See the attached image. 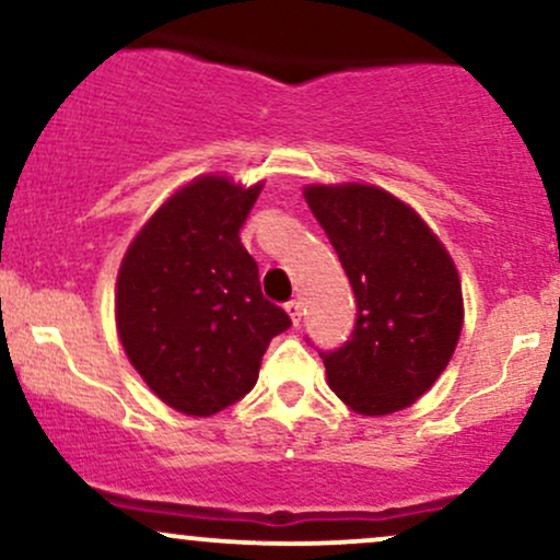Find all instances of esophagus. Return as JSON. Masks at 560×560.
Returning <instances> with one entry per match:
<instances>
[{
    "label": "esophagus",
    "mask_w": 560,
    "mask_h": 560,
    "mask_svg": "<svg viewBox=\"0 0 560 560\" xmlns=\"http://www.w3.org/2000/svg\"><path fill=\"white\" fill-rule=\"evenodd\" d=\"M284 307H287L289 318H292L294 324H300V320H302V302L300 300H289Z\"/></svg>",
    "instance_id": "34e87169"
}]
</instances>
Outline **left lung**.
I'll return each mask as SVG.
<instances>
[{
  "mask_svg": "<svg viewBox=\"0 0 560 560\" xmlns=\"http://www.w3.org/2000/svg\"><path fill=\"white\" fill-rule=\"evenodd\" d=\"M305 199L358 305L347 342L320 350L331 389L363 416L400 410L432 387L458 345V271L427 223L384 189L307 186Z\"/></svg>",
  "mask_w": 560,
  "mask_h": 560,
  "instance_id": "left-lung-1",
  "label": "left lung"
}]
</instances>
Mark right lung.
<instances>
[{
    "mask_svg": "<svg viewBox=\"0 0 560 560\" xmlns=\"http://www.w3.org/2000/svg\"><path fill=\"white\" fill-rule=\"evenodd\" d=\"M260 189L197 178L150 218L120 266L115 320L128 361L186 416L242 400L268 342L292 326L262 298L258 262L240 240Z\"/></svg>",
    "mask_w": 560,
    "mask_h": 560,
    "instance_id": "1",
    "label": "right lung"
}]
</instances>
